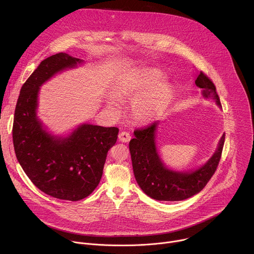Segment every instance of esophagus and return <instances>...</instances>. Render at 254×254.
<instances>
[{
  "instance_id": "esophagus-1",
  "label": "esophagus",
  "mask_w": 254,
  "mask_h": 254,
  "mask_svg": "<svg viewBox=\"0 0 254 254\" xmlns=\"http://www.w3.org/2000/svg\"><path fill=\"white\" fill-rule=\"evenodd\" d=\"M130 138H131V136L127 131H122L119 134V139L123 142H128L130 140Z\"/></svg>"
}]
</instances>
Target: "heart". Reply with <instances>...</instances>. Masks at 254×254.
Returning <instances> with one entry per match:
<instances>
[{
  "label": "heart",
  "mask_w": 254,
  "mask_h": 254,
  "mask_svg": "<svg viewBox=\"0 0 254 254\" xmlns=\"http://www.w3.org/2000/svg\"><path fill=\"white\" fill-rule=\"evenodd\" d=\"M163 74L157 69H146L122 81L108 97L106 107L114 116L121 113L120 101H131L130 116L136 123L148 124L159 119L174 98V86L168 80L158 82Z\"/></svg>",
  "instance_id": "1"
}]
</instances>
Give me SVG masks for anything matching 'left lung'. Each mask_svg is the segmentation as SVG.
I'll list each match as a JSON object with an SVG mask.
<instances>
[{
	"label": "left lung",
	"mask_w": 254,
	"mask_h": 254,
	"mask_svg": "<svg viewBox=\"0 0 254 254\" xmlns=\"http://www.w3.org/2000/svg\"><path fill=\"white\" fill-rule=\"evenodd\" d=\"M195 83L202 88L204 97L214 99L217 105L221 106L214 83L204 72H200ZM159 122H154L147 127L133 131L134 138L129 141V152L134 178L140 189L155 200L188 199L202 191L214 175L221 159L225 133L221 136L216 152L204 166L191 172H176L163 164L157 152L155 138Z\"/></svg>",
	"instance_id": "1"
}]
</instances>
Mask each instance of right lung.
<instances>
[{
	"label": "right lung",
	"instance_id": "add662e5",
	"mask_svg": "<svg viewBox=\"0 0 254 254\" xmlns=\"http://www.w3.org/2000/svg\"><path fill=\"white\" fill-rule=\"evenodd\" d=\"M82 60L57 53L43 60L23 84L16 104L13 142L16 157L32 183L45 194L68 201L89 196L99 184L107 152L119 128L83 124L68 136L49 133L37 114L40 86Z\"/></svg>",
	"mask_w": 254,
	"mask_h": 254
}]
</instances>
